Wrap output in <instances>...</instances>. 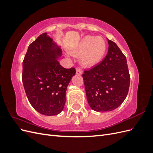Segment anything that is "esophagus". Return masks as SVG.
I'll use <instances>...</instances> for the list:
<instances>
[{
  "label": "esophagus",
  "mask_w": 153,
  "mask_h": 153,
  "mask_svg": "<svg viewBox=\"0 0 153 153\" xmlns=\"http://www.w3.org/2000/svg\"><path fill=\"white\" fill-rule=\"evenodd\" d=\"M76 72L77 75H80L82 74V69H80V68H76Z\"/></svg>",
  "instance_id": "obj_1"
}]
</instances>
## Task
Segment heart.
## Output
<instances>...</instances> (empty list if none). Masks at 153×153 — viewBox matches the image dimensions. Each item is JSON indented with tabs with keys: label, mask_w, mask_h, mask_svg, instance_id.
<instances>
[{
	"label": "heart",
	"mask_w": 153,
	"mask_h": 153,
	"mask_svg": "<svg viewBox=\"0 0 153 153\" xmlns=\"http://www.w3.org/2000/svg\"><path fill=\"white\" fill-rule=\"evenodd\" d=\"M106 51V43L101 37L87 36L83 39L76 50L73 51L75 55L82 54L81 62L83 65L91 67L98 64Z\"/></svg>",
	"instance_id": "obj_1"
}]
</instances>
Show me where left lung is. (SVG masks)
Here are the masks:
<instances>
[{"label":"left lung","instance_id":"obj_1","mask_svg":"<svg viewBox=\"0 0 153 153\" xmlns=\"http://www.w3.org/2000/svg\"><path fill=\"white\" fill-rule=\"evenodd\" d=\"M105 59L82 75L88 103L96 112L117 108L128 93L129 76L126 58L114 41L108 39Z\"/></svg>","mask_w":153,"mask_h":153}]
</instances>
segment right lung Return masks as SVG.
<instances>
[{
  "mask_svg": "<svg viewBox=\"0 0 153 153\" xmlns=\"http://www.w3.org/2000/svg\"><path fill=\"white\" fill-rule=\"evenodd\" d=\"M61 49L45 32L30 44L23 61L22 82L30 105L43 115L61 113L75 68L66 69L57 59Z\"/></svg>",
  "mask_w": 153,
  "mask_h": 153,
  "instance_id": "right-lung-1",
  "label": "right lung"
}]
</instances>
